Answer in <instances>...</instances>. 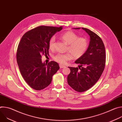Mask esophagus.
<instances>
[{
    "label": "esophagus",
    "instance_id": "34e87169",
    "mask_svg": "<svg viewBox=\"0 0 122 122\" xmlns=\"http://www.w3.org/2000/svg\"><path fill=\"white\" fill-rule=\"evenodd\" d=\"M59 66H60V67L61 68H64V67H66L65 66H64V65H62V64H59Z\"/></svg>",
    "mask_w": 122,
    "mask_h": 122
}]
</instances>
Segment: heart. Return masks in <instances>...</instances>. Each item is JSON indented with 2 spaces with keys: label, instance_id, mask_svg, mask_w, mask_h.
<instances>
[{
  "label": "heart",
  "instance_id": "obj_1",
  "mask_svg": "<svg viewBox=\"0 0 122 122\" xmlns=\"http://www.w3.org/2000/svg\"><path fill=\"white\" fill-rule=\"evenodd\" d=\"M60 39L68 45L67 51L69 53L66 54L58 53L53 58L59 63L64 64L71 60L73 56L75 59L81 57L85 53L88 48V43L87 39L84 37H79L78 35L72 31L65 32L60 36ZM56 39L51 37L49 42V47L51 50L55 48Z\"/></svg>",
  "mask_w": 122,
  "mask_h": 122
}]
</instances>
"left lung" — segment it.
Returning a JSON list of instances; mask_svg holds the SVG:
<instances>
[{"instance_id":"8db88e82","label":"left lung","mask_w":122,"mask_h":122,"mask_svg":"<svg viewBox=\"0 0 122 122\" xmlns=\"http://www.w3.org/2000/svg\"><path fill=\"white\" fill-rule=\"evenodd\" d=\"M82 29L90 36L89 45L84 54L75 62L80 65L79 67H68L71 73L67 78L68 85L78 92L88 90L98 81L106 63L105 48L101 39L90 30Z\"/></svg>"}]
</instances>
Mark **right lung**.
I'll return each instance as SVG.
<instances>
[{
    "label": "right lung",
    "mask_w": 122,
    "mask_h": 122,
    "mask_svg": "<svg viewBox=\"0 0 122 122\" xmlns=\"http://www.w3.org/2000/svg\"><path fill=\"white\" fill-rule=\"evenodd\" d=\"M62 29V26H38L26 32L19 43L16 59L19 70L25 81L35 90H42L49 85L60 68L53 61L42 63L41 58L49 55L50 39Z\"/></svg>",
    "instance_id": "add662e5"
}]
</instances>
